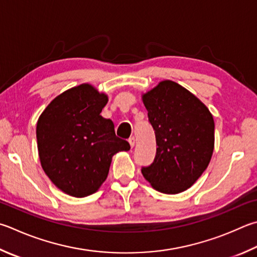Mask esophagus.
I'll use <instances>...</instances> for the list:
<instances>
[{
  "instance_id": "1",
  "label": "esophagus",
  "mask_w": 257,
  "mask_h": 257,
  "mask_svg": "<svg viewBox=\"0 0 257 257\" xmlns=\"http://www.w3.org/2000/svg\"><path fill=\"white\" fill-rule=\"evenodd\" d=\"M129 145H130V147H134L135 146V143H136V139H135V137H132V138H129Z\"/></svg>"
}]
</instances>
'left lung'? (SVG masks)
Instances as JSON below:
<instances>
[{
	"label": "left lung",
	"instance_id": "obj_1",
	"mask_svg": "<svg viewBox=\"0 0 257 257\" xmlns=\"http://www.w3.org/2000/svg\"><path fill=\"white\" fill-rule=\"evenodd\" d=\"M142 97L157 145L155 160L142 173L162 193L183 192L211 160L213 116L197 96L170 80L160 82Z\"/></svg>",
	"mask_w": 257,
	"mask_h": 257
}]
</instances>
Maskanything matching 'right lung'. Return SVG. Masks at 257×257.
<instances>
[{
    "instance_id": "right-lung-1",
    "label": "right lung",
    "mask_w": 257,
    "mask_h": 257,
    "mask_svg": "<svg viewBox=\"0 0 257 257\" xmlns=\"http://www.w3.org/2000/svg\"><path fill=\"white\" fill-rule=\"evenodd\" d=\"M108 95L88 83L55 97L37 122L41 167L68 195L87 197L106 180L112 156L130 149L115 136L114 124L100 113Z\"/></svg>"
}]
</instances>
